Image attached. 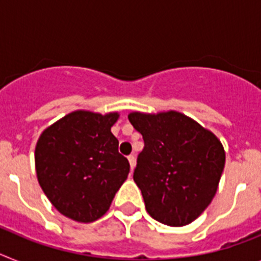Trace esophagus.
Returning a JSON list of instances; mask_svg holds the SVG:
<instances>
[{"mask_svg":"<svg viewBox=\"0 0 261 261\" xmlns=\"http://www.w3.org/2000/svg\"><path fill=\"white\" fill-rule=\"evenodd\" d=\"M127 159H128V162H130L131 171H134V168H135V156L133 154H131V155H128V156H127Z\"/></svg>","mask_w":261,"mask_h":261,"instance_id":"1","label":"esophagus"}]
</instances>
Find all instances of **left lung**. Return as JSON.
I'll use <instances>...</instances> for the list:
<instances>
[{
	"label": "left lung",
	"mask_w": 261,
	"mask_h": 261,
	"mask_svg": "<svg viewBox=\"0 0 261 261\" xmlns=\"http://www.w3.org/2000/svg\"><path fill=\"white\" fill-rule=\"evenodd\" d=\"M144 141L134 181L150 216L172 227L190 224L214 199L224 168L222 143L211 131L176 111L131 113Z\"/></svg>",
	"instance_id": "8db88e82"
}]
</instances>
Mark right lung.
Wrapping results in <instances>:
<instances>
[{"mask_svg":"<svg viewBox=\"0 0 261 261\" xmlns=\"http://www.w3.org/2000/svg\"><path fill=\"white\" fill-rule=\"evenodd\" d=\"M118 114L74 111L47 127L36 147L39 186L62 215L90 223L105 215L130 172L111 133Z\"/></svg>","mask_w":261,"mask_h":261,"instance_id":"obj_1","label":"right lung"}]
</instances>
